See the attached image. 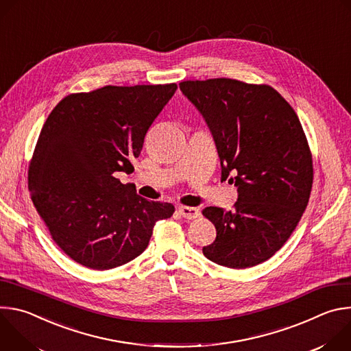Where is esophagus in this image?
Returning a JSON list of instances; mask_svg holds the SVG:
<instances>
[{"label": "esophagus", "mask_w": 351, "mask_h": 351, "mask_svg": "<svg viewBox=\"0 0 351 351\" xmlns=\"http://www.w3.org/2000/svg\"><path fill=\"white\" fill-rule=\"evenodd\" d=\"M178 213H179L183 218H186V219H195V218L199 215V213H198L197 208H194V207H184V206L179 207V208H178Z\"/></svg>", "instance_id": "34e87169"}]
</instances>
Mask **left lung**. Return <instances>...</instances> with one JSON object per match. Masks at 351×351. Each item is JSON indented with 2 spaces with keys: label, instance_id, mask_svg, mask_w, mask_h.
<instances>
[{
  "label": "left lung",
  "instance_id": "obj_1",
  "mask_svg": "<svg viewBox=\"0 0 351 351\" xmlns=\"http://www.w3.org/2000/svg\"><path fill=\"white\" fill-rule=\"evenodd\" d=\"M179 87L210 128L222 179L239 193L232 211L203 210L217 229L203 253L228 268L258 265L286 243L308 204L314 171L302 123L267 84L219 77Z\"/></svg>",
  "mask_w": 351,
  "mask_h": 351
}]
</instances>
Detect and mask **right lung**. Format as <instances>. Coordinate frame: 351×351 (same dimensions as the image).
I'll return each mask as SVG.
<instances>
[{
  "mask_svg": "<svg viewBox=\"0 0 351 351\" xmlns=\"http://www.w3.org/2000/svg\"><path fill=\"white\" fill-rule=\"evenodd\" d=\"M178 86H106L69 94L48 115L29 165L32 202L73 261L97 271L123 265L148 245L171 203L148 202L117 172L132 173L144 136Z\"/></svg>",
  "mask_w": 351,
  "mask_h": 351,
  "instance_id": "obj_1",
  "label": "right lung"
}]
</instances>
